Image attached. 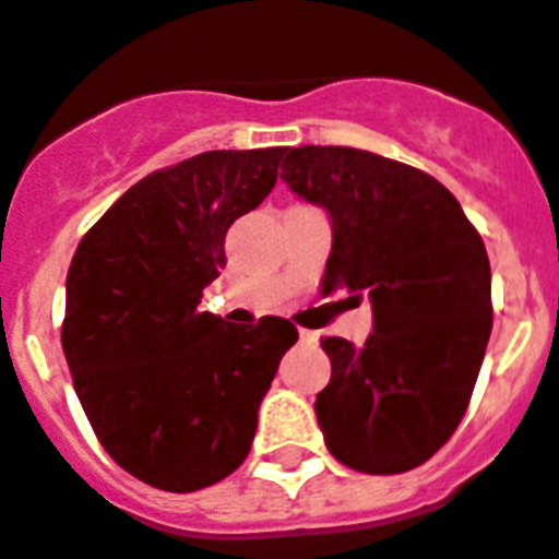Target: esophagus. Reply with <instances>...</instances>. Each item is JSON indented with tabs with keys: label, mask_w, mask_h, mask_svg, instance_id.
Wrapping results in <instances>:
<instances>
[{
	"label": "esophagus",
	"mask_w": 559,
	"mask_h": 559,
	"mask_svg": "<svg viewBox=\"0 0 559 559\" xmlns=\"http://www.w3.org/2000/svg\"><path fill=\"white\" fill-rule=\"evenodd\" d=\"M298 337H301V344H318V332L304 330V326H298Z\"/></svg>",
	"instance_id": "obj_1"
}]
</instances>
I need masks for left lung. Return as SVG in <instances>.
Returning <instances> with one entry per match:
<instances>
[{
  "label": "left lung",
  "mask_w": 559,
  "mask_h": 559,
  "mask_svg": "<svg viewBox=\"0 0 559 559\" xmlns=\"http://www.w3.org/2000/svg\"><path fill=\"white\" fill-rule=\"evenodd\" d=\"M281 178L332 218L323 295H369L364 346L323 337L332 378L316 415L326 449L367 475L420 466L454 435L491 335L480 233L438 178L355 147L289 150Z\"/></svg>",
  "instance_id": "1"
}]
</instances>
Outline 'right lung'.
<instances>
[{"mask_svg":"<svg viewBox=\"0 0 559 559\" xmlns=\"http://www.w3.org/2000/svg\"><path fill=\"white\" fill-rule=\"evenodd\" d=\"M284 147L210 150L135 181L79 241L62 349L98 443L164 491H199L250 454L258 406L298 341L287 318L199 312L224 236L278 178Z\"/></svg>","mask_w":559,"mask_h":559,"instance_id":"1","label":"right lung"}]
</instances>
